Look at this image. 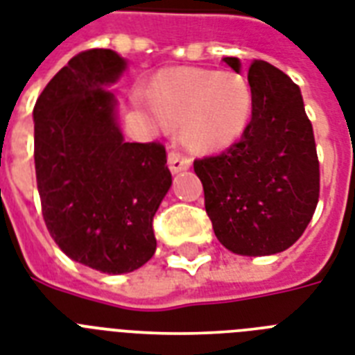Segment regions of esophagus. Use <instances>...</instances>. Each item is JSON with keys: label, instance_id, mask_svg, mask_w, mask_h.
Instances as JSON below:
<instances>
[{"label": "esophagus", "instance_id": "obj_1", "mask_svg": "<svg viewBox=\"0 0 355 355\" xmlns=\"http://www.w3.org/2000/svg\"><path fill=\"white\" fill-rule=\"evenodd\" d=\"M167 164H169L171 173H180L191 166V160H189L188 156H184L180 150L173 149L171 153H169V156H167Z\"/></svg>", "mask_w": 355, "mask_h": 355}]
</instances>
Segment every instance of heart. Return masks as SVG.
<instances>
[{
    "instance_id": "b5f03b06",
    "label": "heart",
    "mask_w": 355,
    "mask_h": 355,
    "mask_svg": "<svg viewBox=\"0 0 355 355\" xmlns=\"http://www.w3.org/2000/svg\"><path fill=\"white\" fill-rule=\"evenodd\" d=\"M150 105L162 119L180 125L197 150L225 149L241 138L252 116V92L241 75L175 68L155 77Z\"/></svg>"
}]
</instances>
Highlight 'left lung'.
<instances>
[{
  "label": "left lung",
  "instance_id": "left-lung-1",
  "mask_svg": "<svg viewBox=\"0 0 355 355\" xmlns=\"http://www.w3.org/2000/svg\"><path fill=\"white\" fill-rule=\"evenodd\" d=\"M225 62L239 71L236 57ZM252 118L241 139L193 162L217 239L234 254L269 256L302 236L319 202L320 173L300 88L265 60L248 68Z\"/></svg>",
  "mask_w": 355,
  "mask_h": 355
}]
</instances>
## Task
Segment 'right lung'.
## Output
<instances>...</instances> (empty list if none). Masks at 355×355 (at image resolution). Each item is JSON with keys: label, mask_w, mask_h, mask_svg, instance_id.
Instances as JSON below:
<instances>
[{"label": "right lung", "mask_w": 355, "mask_h": 355, "mask_svg": "<svg viewBox=\"0 0 355 355\" xmlns=\"http://www.w3.org/2000/svg\"><path fill=\"white\" fill-rule=\"evenodd\" d=\"M127 62L112 49L75 55L35 110V169L42 216L60 250L107 275L147 263L155 217L167 189L166 147L128 144L108 92Z\"/></svg>", "instance_id": "obj_1"}]
</instances>
